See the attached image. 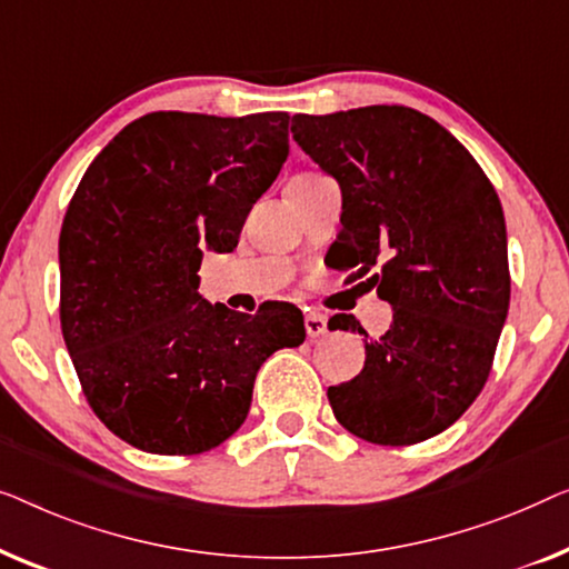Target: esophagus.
<instances>
[{"label": "esophagus", "instance_id": "obj_1", "mask_svg": "<svg viewBox=\"0 0 569 569\" xmlns=\"http://www.w3.org/2000/svg\"><path fill=\"white\" fill-rule=\"evenodd\" d=\"M303 327H307L309 338H322L327 332V315L317 309H307V315H303Z\"/></svg>", "mask_w": 569, "mask_h": 569}]
</instances>
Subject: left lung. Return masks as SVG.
Listing matches in <instances>:
<instances>
[{
    "mask_svg": "<svg viewBox=\"0 0 569 569\" xmlns=\"http://www.w3.org/2000/svg\"><path fill=\"white\" fill-rule=\"evenodd\" d=\"M293 141L338 180L335 266L356 268L391 325L366 338L363 371L327 389L338 422L363 441L410 446L453 426L482 391L508 317V234L475 157L433 118L405 106L293 116ZM330 250V252H332Z\"/></svg>",
    "mask_w": 569,
    "mask_h": 569,
    "instance_id": "obj_1",
    "label": "left lung"
}]
</instances>
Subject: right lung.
<instances>
[{
    "mask_svg": "<svg viewBox=\"0 0 569 569\" xmlns=\"http://www.w3.org/2000/svg\"><path fill=\"white\" fill-rule=\"evenodd\" d=\"M288 157V113H149L87 167L59 237L61 332L94 415L149 453L237 433L254 376L307 338L293 303H208L203 252H231Z\"/></svg>",
    "mask_w": 569,
    "mask_h": 569,
    "instance_id": "add662e5",
    "label": "right lung"
}]
</instances>
